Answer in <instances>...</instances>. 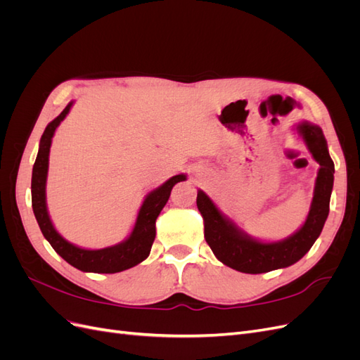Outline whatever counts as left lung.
<instances>
[{
    "instance_id": "1",
    "label": "left lung",
    "mask_w": 360,
    "mask_h": 360,
    "mask_svg": "<svg viewBox=\"0 0 360 360\" xmlns=\"http://www.w3.org/2000/svg\"><path fill=\"white\" fill-rule=\"evenodd\" d=\"M294 130L307 144L320 168L307 219L291 236L276 242H264L249 236L209 195L198 189L197 205L204 221L205 242L221 263L242 274H266L297 263L317 240L329 216L335 165L329 155L328 141L321 127L309 122H299Z\"/></svg>"
}]
</instances>
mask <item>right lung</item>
I'll list each match as a JSON object with an SVG mask.
<instances>
[{
    "mask_svg": "<svg viewBox=\"0 0 360 360\" xmlns=\"http://www.w3.org/2000/svg\"><path fill=\"white\" fill-rule=\"evenodd\" d=\"M73 103L75 102L72 101L57 118L52 120L40 138L39 153L34 167H32L31 177L32 212H34L41 234L45 236L53 250L66 259L70 266L82 271H91V274H117V271H123L139 264L150 255L151 245H153L156 237L158 216L168 202L174 184L186 180V174L172 176L165 183H162L159 188L146 195L143 204L139 207L132 231L123 242L102 249H89L70 243L56 230L51 221L46 204V180L53 134L70 112Z\"/></svg>",
    "mask_w": 360,
    "mask_h": 360,
    "instance_id": "1",
    "label": "right lung"
}]
</instances>
